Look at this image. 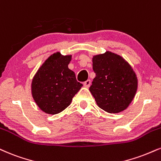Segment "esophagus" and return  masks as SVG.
<instances>
[{
	"instance_id": "1",
	"label": "esophagus",
	"mask_w": 161,
	"mask_h": 161,
	"mask_svg": "<svg viewBox=\"0 0 161 161\" xmlns=\"http://www.w3.org/2000/svg\"><path fill=\"white\" fill-rule=\"evenodd\" d=\"M90 86H91V80H90V79H88V80H87L84 82V86L86 87V88H88V87Z\"/></svg>"
}]
</instances>
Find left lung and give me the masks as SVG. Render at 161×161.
<instances>
[{"mask_svg":"<svg viewBox=\"0 0 161 161\" xmlns=\"http://www.w3.org/2000/svg\"><path fill=\"white\" fill-rule=\"evenodd\" d=\"M96 76L90 90L100 109L119 113L128 107L138 88V79L129 63L121 56L106 51L92 58Z\"/></svg>","mask_w":161,"mask_h":161,"instance_id":"1","label":"left lung"}]
</instances>
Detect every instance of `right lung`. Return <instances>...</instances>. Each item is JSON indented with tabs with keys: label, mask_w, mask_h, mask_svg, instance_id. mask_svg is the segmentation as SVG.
Masks as SVG:
<instances>
[{
	"label": "right lung",
	"mask_w": 161,
	"mask_h": 161,
	"mask_svg": "<svg viewBox=\"0 0 161 161\" xmlns=\"http://www.w3.org/2000/svg\"><path fill=\"white\" fill-rule=\"evenodd\" d=\"M72 55L58 52L43 62L32 79L31 94L42 112L55 115L68 107L82 87L73 71L68 68Z\"/></svg>",
	"instance_id": "1"
}]
</instances>
